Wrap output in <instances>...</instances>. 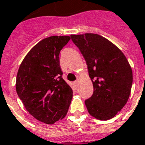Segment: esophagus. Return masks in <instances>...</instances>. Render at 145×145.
Instances as JSON below:
<instances>
[{
  "label": "esophagus",
  "mask_w": 145,
  "mask_h": 145,
  "mask_svg": "<svg viewBox=\"0 0 145 145\" xmlns=\"http://www.w3.org/2000/svg\"><path fill=\"white\" fill-rule=\"evenodd\" d=\"M74 85H75V86H78V81H75V82H74Z\"/></svg>",
  "instance_id": "obj_1"
}]
</instances>
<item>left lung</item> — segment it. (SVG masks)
<instances>
[{
	"label": "left lung",
	"instance_id": "obj_1",
	"mask_svg": "<svg viewBox=\"0 0 145 145\" xmlns=\"http://www.w3.org/2000/svg\"><path fill=\"white\" fill-rule=\"evenodd\" d=\"M71 37L85 58L93 85V94L85 102L88 112L97 120H110L123 109L131 94V65L123 52L100 35Z\"/></svg>",
	"mask_w": 145,
	"mask_h": 145
}]
</instances>
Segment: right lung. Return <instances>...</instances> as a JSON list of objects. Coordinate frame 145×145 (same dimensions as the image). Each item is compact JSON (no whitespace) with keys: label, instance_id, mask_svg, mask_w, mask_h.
I'll list each match as a JSON object with an SVG mask.
<instances>
[{"label":"right lung","instance_id":"right-lung-1","mask_svg":"<svg viewBox=\"0 0 145 145\" xmlns=\"http://www.w3.org/2000/svg\"><path fill=\"white\" fill-rule=\"evenodd\" d=\"M68 36L43 39L25 57L18 71L16 91L33 117L46 124L65 117L73 97L71 88L62 78L60 50Z\"/></svg>","mask_w":145,"mask_h":145}]
</instances>
